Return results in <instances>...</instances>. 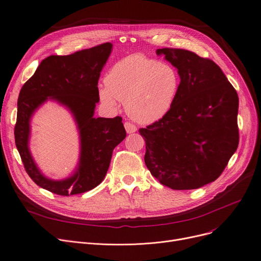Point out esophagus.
<instances>
[{
  "mask_svg": "<svg viewBox=\"0 0 261 261\" xmlns=\"http://www.w3.org/2000/svg\"><path fill=\"white\" fill-rule=\"evenodd\" d=\"M123 126H125V129H126L127 133H133V132L136 131L135 125H133V123H131L129 121H126L125 123H123Z\"/></svg>",
  "mask_w": 261,
  "mask_h": 261,
  "instance_id": "1",
  "label": "esophagus"
}]
</instances>
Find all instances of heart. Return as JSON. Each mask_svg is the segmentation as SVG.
<instances>
[{
  "label": "heart",
  "instance_id": "obj_1",
  "mask_svg": "<svg viewBox=\"0 0 261 261\" xmlns=\"http://www.w3.org/2000/svg\"><path fill=\"white\" fill-rule=\"evenodd\" d=\"M99 89L106 105L115 107L125 101L127 113L141 123H152L166 116L181 87L176 68L142 54L117 61Z\"/></svg>",
  "mask_w": 261,
  "mask_h": 261
}]
</instances>
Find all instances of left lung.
<instances>
[{"instance_id": "1", "label": "left lung", "mask_w": 261, "mask_h": 261, "mask_svg": "<svg viewBox=\"0 0 261 261\" xmlns=\"http://www.w3.org/2000/svg\"><path fill=\"white\" fill-rule=\"evenodd\" d=\"M177 68L181 87L166 116L141 128L145 164L159 182L174 190L217 180L239 143V99L213 60L182 48H160Z\"/></svg>"}]
</instances>
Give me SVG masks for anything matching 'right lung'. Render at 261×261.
Masks as SVG:
<instances>
[{
  "label": "right lung",
  "mask_w": 261,
  "mask_h": 261,
  "mask_svg": "<svg viewBox=\"0 0 261 261\" xmlns=\"http://www.w3.org/2000/svg\"><path fill=\"white\" fill-rule=\"evenodd\" d=\"M112 49L111 43L78 50L66 56L43 59L23 85L18 98L15 141L24 168L40 187L59 196L86 193L99 185L109 169L114 148L126 138L122 118H95L99 101L98 79ZM48 97L71 110L79 125L82 152L77 171L62 181H53L39 172L28 149L29 120Z\"/></svg>",
  "instance_id": "1"
}]
</instances>
